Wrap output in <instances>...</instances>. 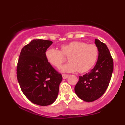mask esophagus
Returning <instances> with one entry per match:
<instances>
[{"label": "esophagus", "mask_w": 125, "mask_h": 125, "mask_svg": "<svg viewBox=\"0 0 125 125\" xmlns=\"http://www.w3.org/2000/svg\"><path fill=\"white\" fill-rule=\"evenodd\" d=\"M68 76H69L68 74H62V77H63V78L64 79H67V77H68Z\"/></svg>", "instance_id": "esophagus-1"}]
</instances>
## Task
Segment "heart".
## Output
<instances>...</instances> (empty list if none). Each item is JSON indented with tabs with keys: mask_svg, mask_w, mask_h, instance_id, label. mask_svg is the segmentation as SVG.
<instances>
[{
	"mask_svg": "<svg viewBox=\"0 0 125 125\" xmlns=\"http://www.w3.org/2000/svg\"><path fill=\"white\" fill-rule=\"evenodd\" d=\"M99 49L95 44H87L83 42L74 41L61 46V51L49 48L45 52V57L50 64L59 67L64 61L65 56L68 57L69 62L61 68L64 73L79 71L84 73L94 66L99 57Z\"/></svg>",
	"mask_w": 125,
	"mask_h": 125,
	"instance_id": "obj_1",
	"label": "heart"
}]
</instances>
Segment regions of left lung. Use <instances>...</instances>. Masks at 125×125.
Instances as JSON below:
<instances>
[{"label":"left lung","mask_w":125,"mask_h":125,"mask_svg":"<svg viewBox=\"0 0 125 125\" xmlns=\"http://www.w3.org/2000/svg\"><path fill=\"white\" fill-rule=\"evenodd\" d=\"M99 49L97 63L89 73L79 76L74 87L76 94L82 100L93 102L100 97L108 87L113 70V62L107 46L95 39Z\"/></svg>","instance_id":"obj_1"}]
</instances>
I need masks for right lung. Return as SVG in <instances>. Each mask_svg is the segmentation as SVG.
<instances>
[{
  "instance_id": "obj_1",
  "label": "right lung",
  "mask_w": 125,
  "mask_h": 125,
  "mask_svg": "<svg viewBox=\"0 0 125 125\" xmlns=\"http://www.w3.org/2000/svg\"><path fill=\"white\" fill-rule=\"evenodd\" d=\"M53 42L34 39L21 49L17 66V78L21 91L39 106L52 104L58 97L62 76L48 62L45 52Z\"/></svg>"
}]
</instances>
